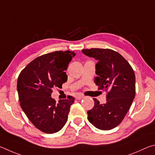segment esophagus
I'll use <instances>...</instances> for the list:
<instances>
[{
    "instance_id": "esophagus-1",
    "label": "esophagus",
    "mask_w": 155,
    "mask_h": 155,
    "mask_svg": "<svg viewBox=\"0 0 155 155\" xmlns=\"http://www.w3.org/2000/svg\"><path fill=\"white\" fill-rule=\"evenodd\" d=\"M75 98H76V99H78V100H80V99H82L83 98H84V96L81 95V94H80V95H78L77 97H76Z\"/></svg>"
}]
</instances>
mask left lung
I'll use <instances>...</instances> for the list:
<instances>
[{
  "instance_id": "left-lung-1",
  "label": "left lung",
  "mask_w": 155,
  "mask_h": 155,
  "mask_svg": "<svg viewBox=\"0 0 155 155\" xmlns=\"http://www.w3.org/2000/svg\"><path fill=\"white\" fill-rule=\"evenodd\" d=\"M97 60V77L99 89L108 91L106 103L93 99V108L88 111V120L96 128L110 130L123 121L135 94V76L129 63L120 54L110 49L92 48L82 50Z\"/></svg>"
}]
</instances>
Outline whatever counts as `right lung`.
I'll use <instances>...</instances> for the list:
<instances>
[{
    "instance_id": "right-lung-1",
    "label": "right lung",
    "mask_w": 155,
    "mask_h": 155,
    "mask_svg": "<svg viewBox=\"0 0 155 155\" xmlns=\"http://www.w3.org/2000/svg\"><path fill=\"white\" fill-rule=\"evenodd\" d=\"M75 56L71 51H57L35 58L19 75L17 90L21 109L35 127L46 134L59 131L66 124L74 97L51 98L53 88L67 82L64 71Z\"/></svg>"
}]
</instances>
